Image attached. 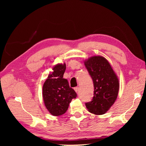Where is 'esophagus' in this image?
I'll use <instances>...</instances> for the list:
<instances>
[{
    "instance_id": "obj_1",
    "label": "esophagus",
    "mask_w": 146,
    "mask_h": 146,
    "mask_svg": "<svg viewBox=\"0 0 146 146\" xmlns=\"http://www.w3.org/2000/svg\"><path fill=\"white\" fill-rule=\"evenodd\" d=\"M74 90L76 91V92H77L78 91V87H75L74 88Z\"/></svg>"
}]
</instances>
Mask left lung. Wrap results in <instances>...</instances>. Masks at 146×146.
<instances>
[{
    "mask_svg": "<svg viewBox=\"0 0 146 146\" xmlns=\"http://www.w3.org/2000/svg\"><path fill=\"white\" fill-rule=\"evenodd\" d=\"M84 63L94 84V96L85 105L89 112L104 114L117 99L119 88L117 77L107 60L102 56L90 57Z\"/></svg>",
    "mask_w": 146,
    "mask_h": 146,
    "instance_id": "obj_1",
    "label": "left lung"
}]
</instances>
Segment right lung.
I'll return each mask as SVG.
<instances>
[{"label": "right lung", "instance_id": "add662e5", "mask_svg": "<svg viewBox=\"0 0 146 146\" xmlns=\"http://www.w3.org/2000/svg\"><path fill=\"white\" fill-rule=\"evenodd\" d=\"M66 64H58L53 68L42 87V97L46 108L53 116L64 114L77 94L70 88L67 79L63 78Z\"/></svg>", "mask_w": 146, "mask_h": 146}]
</instances>
